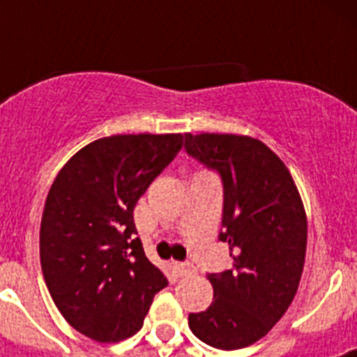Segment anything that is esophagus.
<instances>
[{"instance_id": "1", "label": "esophagus", "mask_w": 357, "mask_h": 357, "mask_svg": "<svg viewBox=\"0 0 357 357\" xmlns=\"http://www.w3.org/2000/svg\"><path fill=\"white\" fill-rule=\"evenodd\" d=\"M173 268H175L176 273L181 277L189 275L191 272H195V266L191 263H173Z\"/></svg>"}]
</instances>
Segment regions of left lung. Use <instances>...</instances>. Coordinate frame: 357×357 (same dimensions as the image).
Segmentation results:
<instances>
[{
	"instance_id": "1",
	"label": "left lung",
	"mask_w": 357,
	"mask_h": 357,
	"mask_svg": "<svg viewBox=\"0 0 357 357\" xmlns=\"http://www.w3.org/2000/svg\"><path fill=\"white\" fill-rule=\"evenodd\" d=\"M184 150L223 185L222 230L232 268L209 273L213 304L189 314L198 340L222 351L261 340L291 304L304 270L307 222L284 162L247 135L185 134Z\"/></svg>"
}]
</instances>
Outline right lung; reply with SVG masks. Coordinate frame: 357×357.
Masks as SVG:
<instances>
[{
  "mask_svg": "<svg viewBox=\"0 0 357 357\" xmlns=\"http://www.w3.org/2000/svg\"><path fill=\"white\" fill-rule=\"evenodd\" d=\"M182 134L110 135L59 172L40 222V266L71 327L119 342L143 327L168 279L148 261L134 207L182 148Z\"/></svg>",
  "mask_w": 357,
  "mask_h": 357,
  "instance_id": "obj_1",
  "label": "right lung"
}]
</instances>
